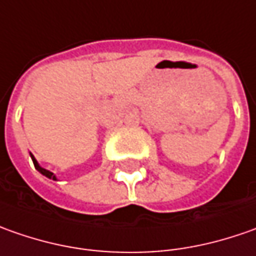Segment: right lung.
I'll return each mask as SVG.
<instances>
[{
    "label": "right lung",
    "mask_w": 256,
    "mask_h": 256,
    "mask_svg": "<svg viewBox=\"0 0 256 256\" xmlns=\"http://www.w3.org/2000/svg\"><path fill=\"white\" fill-rule=\"evenodd\" d=\"M31 158H32V162H34V166H35V168H36L38 172H42L44 176H46L48 178H52V180H56V177L54 176V172H48V170H45V168H42L40 164H38V162L35 160V157H34V156H32V154H31Z\"/></svg>",
    "instance_id": "1"
}]
</instances>
